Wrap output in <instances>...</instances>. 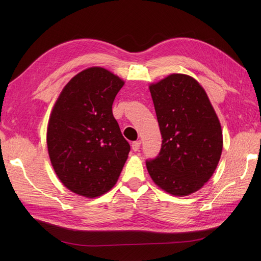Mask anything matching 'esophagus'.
I'll return each instance as SVG.
<instances>
[{
	"mask_svg": "<svg viewBox=\"0 0 261 261\" xmlns=\"http://www.w3.org/2000/svg\"><path fill=\"white\" fill-rule=\"evenodd\" d=\"M140 144H141V141H140V140L134 141V143L132 144V149L134 150V151H138V149L140 148Z\"/></svg>",
	"mask_w": 261,
	"mask_h": 261,
	"instance_id": "obj_1",
	"label": "esophagus"
}]
</instances>
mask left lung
I'll use <instances>...</instances> for the list:
<instances>
[{"label": "left lung", "mask_w": 261, "mask_h": 261, "mask_svg": "<svg viewBox=\"0 0 261 261\" xmlns=\"http://www.w3.org/2000/svg\"><path fill=\"white\" fill-rule=\"evenodd\" d=\"M162 136L159 154L146 161L154 183L174 196L200 189L216 171L223 139L206 91L193 77L171 74L149 86Z\"/></svg>", "instance_id": "obj_1"}]
</instances>
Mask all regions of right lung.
<instances>
[{"label": "right lung", "mask_w": 261, "mask_h": 261, "mask_svg": "<svg viewBox=\"0 0 261 261\" xmlns=\"http://www.w3.org/2000/svg\"><path fill=\"white\" fill-rule=\"evenodd\" d=\"M124 85L102 67L87 68L63 88L46 132L49 156L69 191L93 198L117 181L130 146L112 113Z\"/></svg>", "instance_id": "1"}]
</instances>
